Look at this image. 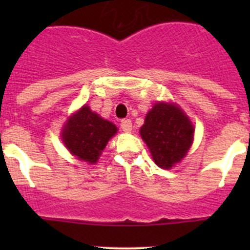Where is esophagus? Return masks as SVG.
I'll return each instance as SVG.
<instances>
[{"mask_svg": "<svg viewBox=\"0 0 250 250\" xmlns=\"http://www.w3.org/2000/svg\"><path fill=\"white\" fill-rule=\"evenodd\" d=\"M121 128H122L123 132L129 133L132 130V121L129 118H125V120L121 121Z\"/></svg>", "mask_w": 250, "mask_h": 250, "instance_id": "esophagus-1", "label": "esophagus"}]
</instances>
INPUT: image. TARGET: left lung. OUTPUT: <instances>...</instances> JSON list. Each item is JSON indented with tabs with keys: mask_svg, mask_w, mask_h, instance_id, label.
<instances>
[{
	"mask_svg": "<svg viewBox=\"0 0 250 250\" xmlns=\"http://www.w3.org/2000/svg\"><path fill=\"white\" fill-rule=\"evenodd\" d=\"M140 135L156 165L169 169L185 157L192 144L193 127L178 106L158 103L146 115Z\"/></svg>",
	"mask_w": 250,
	"mask_h": 250,
	"instance_id": "8db88e82",
	"label": "left lung"
}]
</instances>
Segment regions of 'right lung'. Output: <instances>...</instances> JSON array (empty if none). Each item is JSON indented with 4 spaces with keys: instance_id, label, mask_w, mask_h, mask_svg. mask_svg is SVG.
I'll return each mask as SVG.
<instances>
[{
    "instance_id": "1",
    "label": "right lung",
    "mask_w": 250,
    "mask_h": 250,
    "mask_svg": "<svg viewBox=\"0 0 250 250\" xmlns=\"http://www.w3.org/2000/svg\"><path fill=\"white\" fill-rule=\"evenodd\" d=\"M117 128L113 123L103 120L92 112L89 106H83L75 113L62 129V141L70 152L80 160L95 163Z\"/></svg>"
}]
</instances>
